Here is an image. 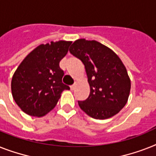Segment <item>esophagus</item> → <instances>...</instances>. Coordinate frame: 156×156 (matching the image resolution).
<instances>
[{"mask_svg":"<svg viewBox=\"0 0 156 156\" xmlns=\"http://www.w3.org/2000/svg\"><path fill=\"white\" fill-rule=\"evenodd\" d=\"M74 88H75V85H72V86H70V90H74Z\"/></svg>","mask_w":156,"mask_h":156,"instance_id":"obj_1","label":"esophagus"}]
</instances>
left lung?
<instances>
[{"label": "left lung", "mask_w": 156, "mask_h": 156, "mask_svg": "<svg viewBox=\"0 0 156 156\" xmlns=\"http://www.w3.org/2000/svg\"><path fill=\"white\" fill-rule=\"evenodd\" d=\"M69 53L84 64L90 92L78 105L95 119H106L118 114L127 102L131 80L125 66L113 50L98 41L78 39Z\"/></svg>", "instance_id": "obj_1"}]
</instances>
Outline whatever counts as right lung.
<instances>
[{"label":"right lung","mask_w":156,"mask_h":156,"mask_svg":"<svg viewBox=\"0 0 156 156\" xmlns=\"http://www.w3.org/2000/svg\"><path fill=\"white\" fill-rule=\"evenodd\" d=\"M71 41L41 44L25 57L11 82L13 99L27 115L42 117L53 110L61 94L69 87L62 83L64 72L59 62Z\"/></svg>","instance_id":"right-lung-1"}]
</instances>
